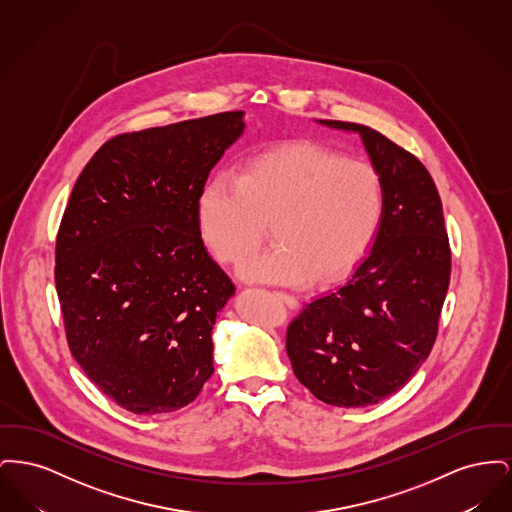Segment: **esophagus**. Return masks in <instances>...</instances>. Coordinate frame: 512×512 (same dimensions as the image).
Returning a JSON list of instances; mask_svg holds the SVG:
<instances>
[{"label": "esophagus", "instance_id": "obj_1", "mask_svg": "<svg viewBox=\"0 0 512 512\" xmlns=\"http://www.w3.org/2000/svg\"><path fill=\"white\" fill-rule=\"evenodd\" d=\"M276 295H278V297H280V299H282V301H284V303H286L290 309H295V307L299 305V301H297L293 295H290V293L278 292Z\"/></svg>", "mask_w": 512, "mask_h": 512}]
</instances>
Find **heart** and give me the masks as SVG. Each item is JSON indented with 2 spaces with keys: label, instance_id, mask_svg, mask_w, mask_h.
<instances>
[{
  "label": "heart",
  "instance_id": "obj_1",
  "mask_svg": "<svg viewBox=\"0 0 512 512\" xmlns=\"http://www.w3.org/2000/svg\"><path fill=\"white\" fill-rule=\"evenodd\" d=\"M382 209V180L370 163L311 142L259 153L236 178L213 176L197 199L203 238L224 265H244L272 224L278 247L242 276L293 288L347 276L372 244Z\"/></svg>",
  "mask_w": 512,
  "mask_h": 512
}]
</instances>
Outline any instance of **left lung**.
<instances>
[{
  "mask_svg": "<svg viewBox=\"0 0 512 512\" xmlns=\"http://www.w3.org/2000/svg\"><path fill=\"white\" fill-rule=\"evenodd\" d=\"M318 122L361 136L382 180L384 209L347 284L305 303L290 322L286 351L297 380L317 399L355 409L401 390L428 359L451 249L438 188L413 153L365 124Z\"/></svg>",
  "mask_w": 512,
  "mask_h": 512,
  "instance_id": "obj_1",
  "label": "left lung"
}]
</instances>
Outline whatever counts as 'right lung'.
<instances>
[{"label": "right lung", "mask_w": 512, "mask_h": 512, "mask_svg": "<svg viewBox=\"0 0 512 512\" xmlns=\"http://www.w3.org/2000/svg\"><path fill=\"white\" fill-rule=\"evenodd\" d=\"M244 111L119 134L80 172L55 288L86 376L134 414L172 413L211 378L213 326L236 293L201 240L197 199Z\"/></svg>", "instance_id": "obj_1"}]
</instances>
